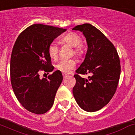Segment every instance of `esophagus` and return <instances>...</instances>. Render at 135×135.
<instances>
[{
	"label": "esophagus",
	"instance_id": "34e87169",
	"mask_svg": "<svg viewBox=\"0 0 135 135\" xmlns=\"http://www.w3.org/2000/svg\"><path fill=\"white\" fill-rule=\"evenodd\" d=\"M63 76L64 78H66L68 76V75L66 74H63Z\"/></svg>",
	"mask_w": 135,
	"mask_h": 135
}]
</instances>
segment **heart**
<instances>
[{
  "label": "heart",
  "instance_id": "b5f03b06",
  "mask_svg": "<svg viewBox=\"0 0 135 135\" xmlns=\"http://www.w3.org/2000/svg\"><path fill=\"white\" fill-rule=\"evenodd\" d=\"M62 41L74 48V53L78 57H81L84 54V50L81 46V38L74 32L68 33L62 37ZM48 53L51 59H56L59 54V48L55 42H51L48 48ZM76 66V62L73 59H63L56 65L57 70L63 73H68Z\"/></svg>",
  "mask_w": 135,
  "mask_h": 135
}]
</instances>
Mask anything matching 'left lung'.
Returning <instances> with one entry per match:
<instances>
[{
	"label": "left lung",
	"instance_id": "8db88e82",
	"mask_svg": "<svg viewBox=\"0 0 135 135\" xmlns=\"http://www.w3.org/2000/svg\"><path fill=\"white\" fill-rule=\"evenodd\" d=\"M72 30L83 32L88 49L85 58L74 75L73 95L78 105L95 112L110 102L117 89L121 66L116 50L101 31L90 24L78 25ZM85 79L79 74H89Z\"/></svg>",
	"mask_w": 135,
	"mask_h": 135
}]
</instances>
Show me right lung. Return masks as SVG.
<instances>
[{"mask_svg": "<svg viewBox=\"0 0 135 135\" xmlns=\"http://www.w3.org/2000/svg\"><path fill=\"white\" fill-rule=\"evenodd\" d=\"M66 30L35 24L21 32L14 44L10 60L11 86L18 101L31 113L44 114L53 105L63 80L61 72L56 70L42 79L39 72L54 70L48 48Z\"/></svg>", "mask_w": 135, "mask_h": 135, "instance_id": "add662e5", "label": "right lung"}]
</instances>
